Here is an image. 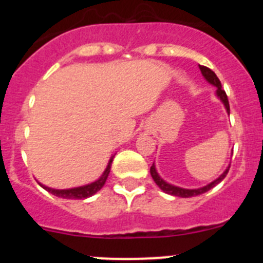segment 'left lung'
<instances>
[{
    "label": "left lung",
    "instance_id": "8db88e82",
    "mask_svg": "<svg viewBox=\"0 0 263 263\" xmlns=\"http://www.w3.org/2000/svg\"><path fill=\"white\" fill-rule=\"evenodd\" d=\"M201 70V73H202V76L205 78V80L209 82V84L214 85L215 87H216V97L219 98L220 100H221V103L224 104L225 109H227L228 115L230 113V108H229V102H228V97L227 94H225V91L222 90L221 87V82H220L219 79H217V76L215 75L214 71H211L210 68L205 67V66H198ZM229 168L230 166H228L227 169L224 171V173L221 174V176L219 177V178H216L215 181H213L211 183H209V184L203 185V187L201 188H195V190H188V188H182V187H178V185H174V184H171V183L165 182L163 178H161L160 176H159V173L156 172V168H155V164H153L150 168V174L151 177H153L154 182L158 184V187L160 188L163 192L168 193V195H172V196H177V197H183V198H187V197H193V196H198V195H202V193L208 192L209 190H211V188L215 187V185L217 184V183H220L222 181V179L227 177L228 172H229Z\"/></svg>",
    "mask_w": 263,
    "mask_h": 263
}]
</instances>
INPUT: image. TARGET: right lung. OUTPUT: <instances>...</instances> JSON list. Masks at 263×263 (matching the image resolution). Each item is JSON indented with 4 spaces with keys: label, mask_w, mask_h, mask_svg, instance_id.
Returning <instances> with one entry per match:
<instances>
[{
    "label": "right lung",
    "mask_w": 263,
    "mask_h": 263,
    "mask_svg": "<svg viewBox=\"0 0 263 263\" xmlns=\"http://www.w3.org/2000/svg\"><path fill=\"white\" fill-rule=\"evenodd\" d=\"M113 158H115V155L109 159L107 168H105V171L103 172L100 178L97 179L95 182L89 183V184L81 185V187L67 188V190H54V188H50V187H47V185L42 184L41 182L38 183L41 184V187H43L44 190L48 191L49 193H52V195L57 196V197H61V198H67V200H84V198L91 197V196L95 195L98 191L102 190L103 185L105 184V181H107L108 176H109L110 165H112Z\"/></svg>",
    "instance_id": "add662e5"
}]
</instances>
